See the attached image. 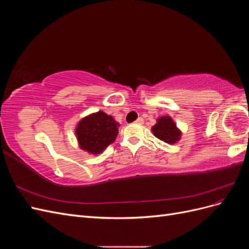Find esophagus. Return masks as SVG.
<instances>
[{"mask_svg": "<svg viewBox=\"0 0 249 249\" xmlns=\"http://www.w3.org/2000/svg\"><path fill=\"white\" fill-rule=\"evenodd\" d=\"M136 124H143V118H141V117H139L138 119H136V122H135Z\"/></svg>", "mask_w": 249, "mask_h": 249, "instance_id": "obj_1", "label": "esophagus"}]
</instances>
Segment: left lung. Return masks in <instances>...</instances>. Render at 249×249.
<instances>
[{"mask_svg":"<svg viewBox=\"0 0 249 249\" xmlns=\"http://www.w3.org/2000/svg\"><path fill=\"white\" fill-rule=\"evenodd\" d=\"M152 131L157 138L169 144L176 143L180 137L179 130L169 116H162L158 119L157 124L152 127Z\"/></svg>","mask_w":249,"mask_h":249,"instance_id":"obj_1","label":"left lung"}]
</instances>
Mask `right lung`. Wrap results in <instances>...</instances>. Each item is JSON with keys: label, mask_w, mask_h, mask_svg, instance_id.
<instances>
[{"label": "right lung", "mask_w": 249, "mask_h": 249, "mask_svg": "<svg viewBox=\"0 0 249 249\" xmlns=\"http://www.w3.org/2000/svg\"><path fill=\"white\" fill-rule=\"evenodd\" d=\"M119 124L103 111L83 118L78 124L76 135L80 147L90 154H100L116 139Z\"/></svg>", "instance_id": "add662e5"}]
</instances>
